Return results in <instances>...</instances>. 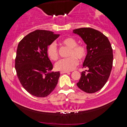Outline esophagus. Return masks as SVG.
I'll return each instance as SVG.
<instances>
[{
  "mask_svg": "<svg viewBox=\"0 0 127 127\" xmlns=\"http://www.w3.org/2000/svg\"><path fill=\"white\" fill-rule=\"evenodd\" d=\"M60 73L62 74H64V73H69V72H67V71H61V72H60Z\"/></svg>",
  "mask_w": 127,
  "mask_h": 127,
  "instance_id": "1",
  "label": "esophagus"
}]
</instances>
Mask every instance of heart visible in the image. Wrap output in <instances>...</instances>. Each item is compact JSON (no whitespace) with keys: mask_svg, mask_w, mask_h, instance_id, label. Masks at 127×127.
I'll use <instances>...</instances> for the list:
<instances>
[{"mask_svg":"<svg viewBox=\"0 0 127 127\" xmlns=\"http://www.w3.org/2000/svg\"><path fill=\"white\" fill-rule=\"evenodd\" d=\"M64 45L70 48L68 56L70 57L63 59L55 64L57 70L61 71H72L78 64L77 58L82 60L86 57L87 47L84 44H77V42L71 37L64 38L61 40ZM47 55L50 60L56 61L58 58V48L55 43H52L47 47Z\"/></svg>","mask_w":127,"mask_h":127,"instance_id":"obj_1","label":"heart"}]
</instances>
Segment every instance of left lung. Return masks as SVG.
I'll use <instances>...</instances> for the list:
<instances>
[{
	"label": "left lung",
	"instance_id": "obj_1",
	"mask_svg": "<svg viewBox=\"0 0 127 127\" xmlns=\"http://www.w3.org/2000/svg\"><path fill=\"white\" fill-rule=\"evenodd\" d=\"M73 32L83 39L87 50L83 67L88 70L81 73L77 85L86 93H95L103 87L109 77L113 63L112 47L106 35L93 28H79Z\"/></svg>",
	"mask_w": 127,
	"mask_h": 127
}]
</instances>
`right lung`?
Listing matches in <instances>:
<instances>
[{
  "label": "right lung",
  "instance_id": "right-lung-1",
  "mask_svg": "<svg viewBox=\"0 0 127 127\" xmlns=\"http://www.w3.org/2000/svg\"><path fill=\"white\" fill-rule=\"evenodd\" d=\"M60 34L35 30L19 42L15 69L20 83L28 93L36 97L49 95L58 84L60 72H52L53 64L47 55V47Z\"/></svg>",
  "mask_w": 127,
  "mask_h": 127
}]
</instances>
